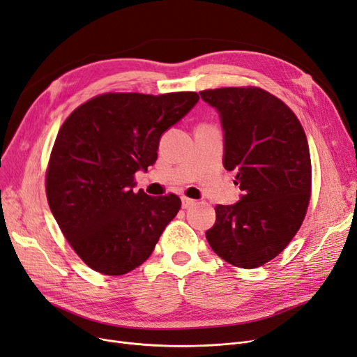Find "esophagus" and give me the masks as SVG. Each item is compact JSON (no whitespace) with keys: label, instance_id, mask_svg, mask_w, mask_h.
Returning a JSON list of instances; mask_svg holds the SVG:
<instances>
[{"label":"esophagus","instance_id":"esophagus-1","mask_svg":"<svg viewBox=\"0 0 357 357\" xmlns=\"http://www.w3.org/2000/svg\"><path fill=\"white\" fill-rule=\"evenodd\" d=\"M195 204V200L188 199V197H182V208H190Z\"/></svg>","mask_w":357,"mask_h":357}]
</instances>
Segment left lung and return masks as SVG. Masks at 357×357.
<instances>
[{"label": "left lung", "mask_w": 357, "mask_h": 357, "mask_svg": "<svg viewBox=\"0 0 357 357\" xmlns=\"http://www.w3.org/2000/svg\"><path fill=\"white\" fill-rule=\"evenodd\" d=\"M225 130L223 166L235 170L243 197L215 207L206 232L213 252L231 265L255 269L278 256L305 220L312 194L309 144L294 112L257 86L204 89Z\"/></svg>", "instance_id": "8db88e82"}]
</instances>
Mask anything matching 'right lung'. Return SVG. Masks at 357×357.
I'll use <instances>...</instances> for the list:
<instances>
[{
  "mask_svg": "<svg viewBox=\"0 0 357 357\" xmlns=\"http://www.w3.org/2000/svg\"><path fill=\"white\" fill-rule=\"evenodd\" d=\"M199 94L105 92L61 125L45 174L47 200L66 240L96 272L125 275L147 260L181 208L175 194L134 192L135 172L157 160L166 129Z\"/></svg>",
  "mask_w": 357,
  "mask_h": 357,
  "instance_id": "add662e5",
  "label": "right lung"
}]
</instances>
